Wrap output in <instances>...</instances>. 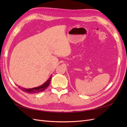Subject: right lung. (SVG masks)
<instances>
[{
  "label": "right lung",
  "mask_w": 127,
  "mask_h": 127,
  "mask_svg": "<svg viewBox=\"0 0 127 127\" xmlns=\"http://www.w3.org/2000/svg\"><path fill=\"white\" fill-rule=\"evenodd\" d=\"M51 78H52V76H51L43 84H42V85H41L40 86H39V87H34V88H25L22 87H21L20 86H18V87L19 88H20V89L21 90H22L23 91H24V92H26V93H40V92H43V91H44L46 88L48 87V86L50 84V83Z\"/></svg>",
  "instance_id": "add662e5"
}]
</instances>
